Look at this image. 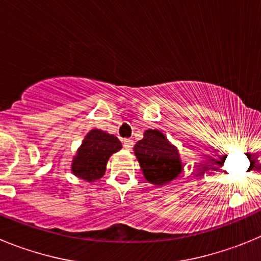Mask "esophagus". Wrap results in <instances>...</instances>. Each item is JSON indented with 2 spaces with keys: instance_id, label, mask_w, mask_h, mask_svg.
I'll return each instance as SVG.
<instances>
[{
  "instance_id": "1",
  "label": "esophagus",
  "mask_w": 261,
  "mask_h": 261,
  "mask_svg": "<svg viewBox=\"0 0 261 261\" xmlns=\"http://www.w3.org/2000/svg\"><path fill=\"white\" fill-rule=\"evenodd\" d=\"M123 145H124V147H125L126 150H130V149L133 147V141H132V140H129V138H126V140H124V141H123Z\"/></svg>"
}]
</instances>
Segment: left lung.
<instances>
[{
  "label": "left lung",
  "mask_w": 261,
  "mask_h": 261,
  "mask_svg": "<svg viewBox=\"0 0 261 261\" xmlns=\"http://www.w3.org/2000/svg\"><path fill=\"white\" fill-rule=\"evenodd\" d=\"M147 183L162 187L175 180L183 171L177 147L159 129H147L133 147Z\"/></svg>",
  "instance_id": "obj_1"
}]
</instances>
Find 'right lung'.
Returning a JSON list of instances; mask_svg holds the SVG:
<instances>
[{"instance_id": "right-lung-1", "label": "right lung", "mask_w": 261, "mask_h": 261, "mask_svg": "<svg viewBox=\"0 0 261 261\" xmlns=\"http://www.w3.org/2000/svg\"><path fill=\"white\" fill-rule=\"evenodd\" d=\"M121 149V142L102 129H91L85 136L71 161V174L85 181H96L105 175L110 156Z\"/></svg>"}]
</instances>
